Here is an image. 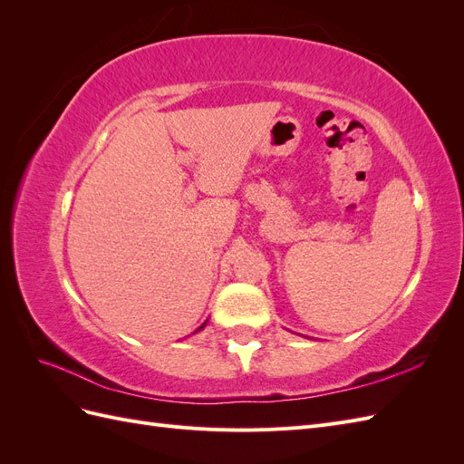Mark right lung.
Returning a JSON list of instances; mask_svg holds the SVG:
<instances>
[{
    "mask_svg": "<svg viewBox=\"0 0 464 464\" xmlns=\"http://www.w3.org/2000/svg\"><path fill=\"white\" fill-rule=\"evenodd\" d=\"M205 323H207V321H205ZM205 323H203V325H201V327H199V329H198V331H201V329H203V327H205Z\"/></svg>",
    "mask_w": 464,
    "mask_h": 464,
    "instance_id": "add662e5",
    "label": "right lung"
}]
</instances>
